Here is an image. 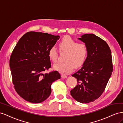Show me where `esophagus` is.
<instances>
[{
    "label": "esophagus",
    "mask_w": 123,
    "mask_h": 123,
    "mask_svg": "<svg viewBox=\"0 0 123 123\" xmlns=\"http://www.w3.org/2000/svg\"><path fill=\"white\" fill-rule=\"evenodd\" d=\"M61 77L62 78H67L68 77V76H66V75H64V74H62V75H61Z\"/></svg>",
    "instance_id": "obj_1"
}]
</instances>
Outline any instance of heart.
Here are the masks:
<instances>
[{"label": "heart", "instance_id": "obj_1", "mask_svg": "<svg viewBox=\"0 0 123 123\" xmlns=\"http://www.w3.org/2000/svg\"><path fill=\"white\" fill-rule=\"evenodd\" d=\"M59 46L60 50L66 52V54L64 59L65 61L55 64V69L61 73L68 74L73 72L75 66L80 68L85 62L87 55V48L85 44L77 43L71 37L65 36L59 42ZM48 56L52 62H57L58 54L55 46L49 49Z\"/></svg>", "mask_w": 123, "mask_h": 123}]
</instances>
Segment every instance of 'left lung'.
<instances>
[{
  "instance_id": "obj_1",
  "label": "left lung",
  "mask_w": 123,
  "mask_h": 123,
  "mask_svg": "<svg viewBox=\"0 0 123 123\" xmlns=\"http://www.w3.org/2000/svg\"><path fill=\"white\" fill-rule=\"evenodd\" d=\"M78 39L85 43L87 55L81 68L72 75L77 86L72 96L81 103L93 102L105 91L113 71L111 52L108 44L94 34H85Z\"/></svg>"
}]
</instances>
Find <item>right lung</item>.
<instances>
[{
	"mask_svg": "<svg viewBox=\"0 0 123 123\" xmlns=\"http://www.w3.org/2000/svg\"><path fill=\"white\" fill-rule=\"evenodd\" d=\"M60 36L30 31L21 37L12 52L10 68L14 87L19 95L31 103H40L51 94L52 83L61 78L51 68L48 51Z\"/></svg>",
	"mask_w": 123,
	"mask_h": 123,
	"instance_id": "1",
	"label": "right lung"
}]
</instances>
